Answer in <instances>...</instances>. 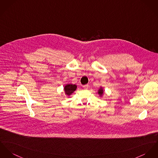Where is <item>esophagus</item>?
Wrapping results in <instances>:
<instances>
[{"label":"esophagus","instance_id":"1","mask_svg":"<svg viewBox=\"0 0 158 158\" xmlns=\"http://www.w3.org/2000/svg\"><path fill=\"white\" fill-rule=\"evenodd\" d=\"M83 88L85 89H87L88 88V85H85L83 86Z\"/></svg>","mask_w":158,"mask_h":158}]
</instances>
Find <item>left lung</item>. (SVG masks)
I'll use <instances>...</instances> for the list:
<instances>
[{
  "instance_id": "1",
  "label": "left lung",
  "mask_w": 158,
  "mask_h": 158,
  "mask_svg": "<svg viewBox=\"0 0 158 158\" xmlns=\"http://www.w3.org/2000/svg\"><path fill=\"white\" fill-rule=\"evenodd\" d=\"M103 89H100L99 90H98V94H103Z\"/></svg>"
}]
</instances>
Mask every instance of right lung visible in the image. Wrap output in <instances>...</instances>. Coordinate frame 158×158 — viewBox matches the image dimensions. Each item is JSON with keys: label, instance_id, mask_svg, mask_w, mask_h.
Masks as SVG:
<instances>
[{"label": "right lung", "instance_id": "right-lung-1", "mask_svg": "<svg viewBox=\"0 0 158 158\" xmlns=\"http://www.w3.org/2000/svg\"><path fill=\"white\" fill-rule=\"evenodd\" d=\"M77 88V86L76 85H73V84H68L66 85L64 87V90L65 93L67 95H70L73 93V92L76 90Z\"/></svg>", "mask_w": 158, "mask_h": 158}]
</instances>
